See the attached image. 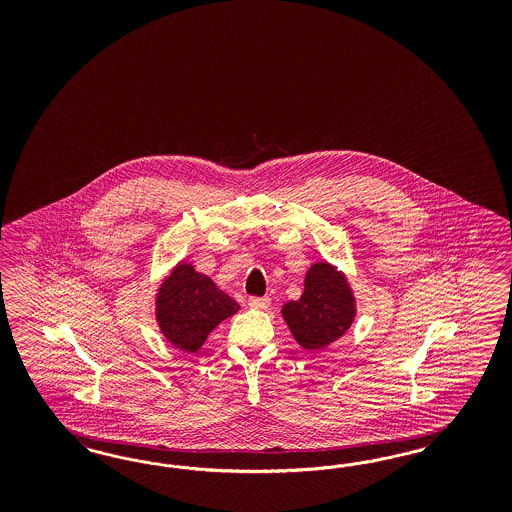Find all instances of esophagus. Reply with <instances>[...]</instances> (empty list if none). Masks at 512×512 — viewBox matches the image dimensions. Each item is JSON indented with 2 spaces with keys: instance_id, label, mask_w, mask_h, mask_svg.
<instances>
[{
  "instance_id": "34e87169",
  "label": "esophagus",
  "mask_w": 512,
  "mask_h": 512,
  "mask_svg": "<svg viewBox=\"0 0 512 512\" xmlns=\"http://www.w3.org/2000/svg\"><path fill=\"white\" fill-rule=\"evenodd\" d=\"M248 304L251 308H255V310H266L270 306V298L268 296H251Z\"/></svg>"
}]
</instances>
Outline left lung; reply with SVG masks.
<instances>
[{"mask_svg": "<svg viewBox=\"0 0 512 512\" xmlns=\"http://www.w3.org/2000/svg\"><path fill=\"white\" fill-rule=\"evenodd\" d=\"M283 317L295 340L310 351L338 340L353 323L355 300L340 272L330 264H313L304 293L283 306Z\"/></svg>", "mask_w": 512, "mask_h": 512, "instance_id": "obj_1", "label": "left lung"}]
</instances>
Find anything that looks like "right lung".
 <instances>
[{
	"label": "right lung",
	"mask_w": 512,
	"mask_h": 512,
	"mask_svg": "<svg viewBox=\"0 0 512 512\" xmlns=\"http://www.w3.org/2000/svg\"><path fill=\"white\" fill-rule=\"evenodd\" d=\"M231 296L191 264H180L157 295V321L167 340L189 353L199 351L208 334L238 311Z\"/></svg>",
	"instance_id": "add662e5"
}]
</instances>
